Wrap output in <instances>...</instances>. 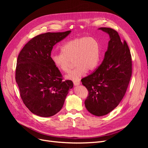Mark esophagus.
<instances>
[{"mask_svg":"<svg viewBox=\"0 0 148 148\" xmlns=\"http://www.w3.org/2000/svg\"><path fill=\"white\" fill-rule=\"evenodd\" d=\"M73 84L75 86H78V85L80 84V82H79V81H74Z\"/></svg>","mask_w":148,"mask_h":148,"instance_id":"1","label":"esophagus"}]
</instances>
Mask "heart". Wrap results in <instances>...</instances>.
Masks as SVG:
<instances>
[{"mask_svg": "<svg viewBox=\"0 0 148 148\" xmlns=\"http://www.w3.org/2000/svg\"><path fill=\"white\" fill-rule=\"evenodd\" d=\"M62 52L53 53V64L59 70L68 72L71 61L75 67L65 78L78 81L88 71L95 70L100 60V46L95 39L90 37L76 38L66 42L61 48Z\"/></svg>", "mask_w": 148, "mask_h": 148, "instance_id": "1", "label": "heart"}]
</instances>
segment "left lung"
Segmentation results:
<instances>
[{"label": "left lung", "instance_id": "1", "mask_svg": "<svg viewBox=\"0 0 148 148\" xmlns=\"http://www.w3.org/2000/svg\"><path fill=\"white\" fill-rule=\"evenodd\" d=\"M109 34L110 41L104 60L95 72L82 79L89 91L84 101L89 112L105 115L122 101L131 78L132 57L126 41L122 42L118 33L109 28H99Z\"/></svg>", "mask_w": 148, "mask_h": 148}]
</instances>
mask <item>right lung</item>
Listing matches in <instances>:
<instances>
[{"label":"right lung","instance_id":"right-lung-1","mask_svg":"<svg viewBox=\"0 0 148 148\" xmlns=\"http://www.w3.org/2000/svg\"><path fill=\"white\" fill-rule=\"evenodd\" d=\"M71 32L39 34L25 44L18 57L15 79L21 97L31 112L39 117L59 112L73 87L71 80L62 81L51 57L53 46Z\"/></svg>","mask_w":148,"mask_h":148}]
</instances>
